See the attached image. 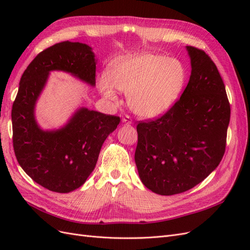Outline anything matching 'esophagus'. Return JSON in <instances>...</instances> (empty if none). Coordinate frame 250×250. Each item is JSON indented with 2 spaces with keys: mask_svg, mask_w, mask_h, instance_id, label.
<instances>
[{
  "mask_svg": "<svg viewBox=\"0 0 250 250\" xmlns=\"http://www.w3.org/2000/svg\"><path fill=\"white\" fill-rule=\"evenodd\" d=\"M122 122L123 123H125V124H129V125H131L132 124V120H131V118L128 116V115H126L125 117H123L122 118Z\"/></svg>",
  "mask_w": 250,
  "mask_h": 250,
  "instance_id": "esophagus-1",
  "label": "esophagus"
}]
</instances>
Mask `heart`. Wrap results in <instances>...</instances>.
Masks as SVG:
<instances>
[{"instance_id":"heart-1","label":"heart","mask_w":250,"mask_h":250,"mask_svg":"<svg viewBox=\"0 0 250 250\" xmlns=\"http://www.w3.org/2000/svg\"><path fill=\"white\" fill-rule=\"evenodd\" d=\"M105 79L98 83L100 93L116 99L115 87L128 94V104L142 117H155L176 102L187 80V69L177 59L144 53L120 57L108 64Z\"/></svg>"}]
</instances>
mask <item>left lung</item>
<instances>
[{"label": "left lung", "mask_w": 250, "mask_h": 250, "mask_svg": "<svg viewBox=\"0 0 250 250\" xmlns=\"http://www.w3.org/2000/svg\"><path fill=\"white\" fill-rule=\"evenodd\" d=\"M187 50L192 72L184 93L162 117L137 125L135 165L142 183L158 195L200 184L225 152L230 106L223 80L206 52Z\"/></svg>", "instance_id": "left-lung-1"}]
</instances>
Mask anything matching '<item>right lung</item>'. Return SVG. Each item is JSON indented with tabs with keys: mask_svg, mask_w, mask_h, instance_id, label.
I'll list each match as a JSON object with an SVG mask.
<instances>
[{
	"mask_svg": "<svg viewBox=\"0 0 250 250\" xmlns=\"http://www.w3.org/2000/svg\"><path fill=\"white\" fill-rule=\"evenodd\" d=\"M51 71H64L95 86L96 59L85 43L69 41L42 51L27 66L12 105V142L17 160L35 183L50 191L69 193L85 183L101 147L120 117L78 109L64 127L43 131L34 118L37 98Z\"/></svg>",
	"mask_w": 250,
	"mask_h": 250,
	"instance_id": "add662e5",
	"label": "right lung"
}]
</instances>
